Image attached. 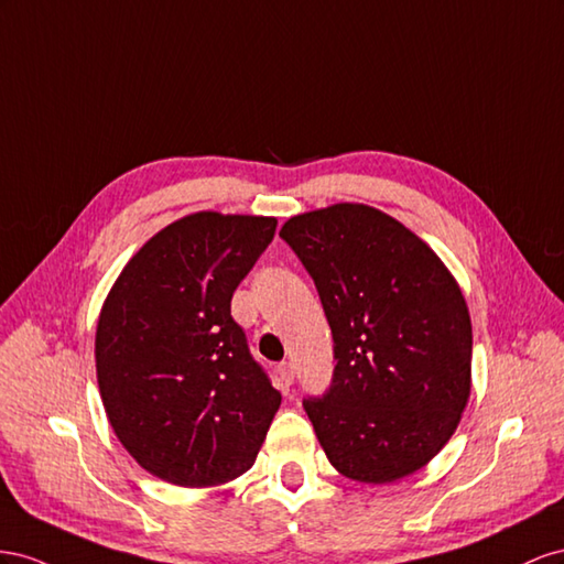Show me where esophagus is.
I'll list each match as a JSON object with an SVG mask.
<instances>
[{
  "instance_id": "obj_1",
  "label": "esophagus",
  "mask_w": 564,
  "mask_h": 564,
  "mask_svg": "<svg viewBox=\"0 0 564 564\" xmlns=\"http://www.w3.org/2000/svg\"><path fill=\"white\" fill-rule=\"evenodd\" d=\"M276 373H279V382L283 384V388H291L293 380H295V368L291 361H281L276 366Z\"/></svg>"
}]
</instances>
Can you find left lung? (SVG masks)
Wrapping results in <instances>:
<instances>
[{
    "instance_id": "left-lung-1",
    "label": "left lung",
    "mask_w": 564,
    "mask_h": 564,
    "mask_svg": "<svg viewBox=\"0 0 564 564\" xmlns=\"http://www.w3.org/2000/svg\"><path fill=\"white\" fill-rule=\"evenodd\" d=\"M281 238L333 333L330 388L302 401L333 468L368 485L421 470L470 397L473 326L456 279L404 224L359 203L291 217Z\"/></svg>"
}]
</instances>
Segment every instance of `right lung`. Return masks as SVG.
Returning <instances> with one entry per match:
<instances>
[{
  "mask_svg": "<svg viewBox=\"0 0 564 564\" xmlns=\"http://www.w3.org/2000/svg\"><path fill=\"white\" fill-rule=\"evenodd\" d=\"M276 219L196 213L158 231L118 276L96 326L108 421L143 470L180 487L243 475L281 406L231 316Z\"/></svg>",
  "mask_w": 564,
  "mask_h": 564,
  "instance_id": "right-lung-1",
  "label": "right lung"
}]
</instances>
